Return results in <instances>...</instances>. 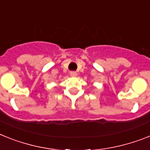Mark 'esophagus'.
Instances as JSON below:
<instances>
[{"mask_svg": "<svg viewBox=\"0 0 150 150\" xmlns=\"http://www.w3.org/2000/svg\"><path fill=\"white\" fill-rule=\"evenodd\" d=\"M70 75L71 77H76L77 76V72L75 71H70Z\"/></svg>", "mask_w": 150, "mask_h": 150, "instance_id": "1", "label": "esophagus"}]
</instances>
